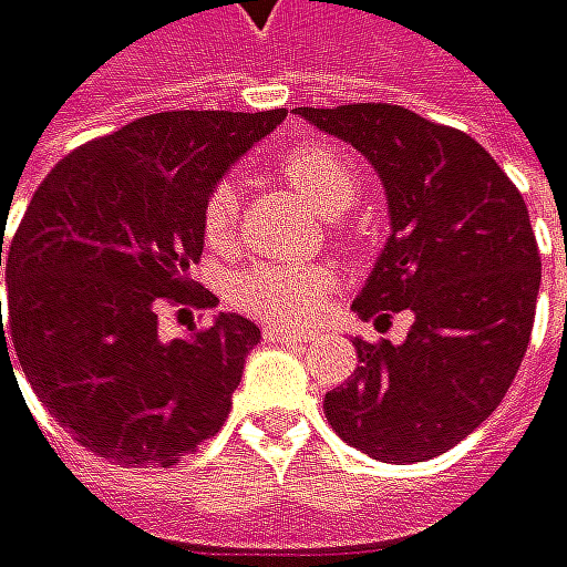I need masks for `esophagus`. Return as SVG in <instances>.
Segmentation results:
<instances>
[{"instance_id":"1","label":"esophagus","mask_w":567,"mask_h":567,"mask_svg":"<svg viewBox=\"0 0 567 567\" xmlns=\"http://www.w3.org/2000/svg\"><path fill=\"white\" fill-rule=\"evenodd\" d=\"M261 332H264V339L267 342H290V344H306V342H312L316 336L312 332H290V329H280V326H261Z\"/></svg>"}]
</instances>
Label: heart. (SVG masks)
I'll return each mask as SVG.
<instances>
[{
    "instance_id": "obj_1",
    "label": "heart",
    "mask_w": 567,
    "mask_h": 567,
    "mask_svg": "<svg viewBox=\"0 0 567 567\" xmlns=\"http://www.w3.org/2000/svg\"><path fill=\"white\" fill-rule=\"evenodd\" d=\"M284 183L306 199L322 216L344 213L361 193V171L351 154L332 144H300L280 157ZM238 219V196L231 183H216L199 209V231L213 251H225L235 238ZM336 277L326 267H274L255 264L238 274L235 280V303L251 316L280 326H303L309 322L326 297L332 293Z\"/></svg>"
}]
</instances>
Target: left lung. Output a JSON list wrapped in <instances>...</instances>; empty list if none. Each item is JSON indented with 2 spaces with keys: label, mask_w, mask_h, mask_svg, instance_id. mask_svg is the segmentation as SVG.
I'll return each mask as SVG.
<instances>
[{
  "label": "left lung",
  "mask_w": 567,
  "mask_h": 567,
  "mask_svg": "<svg viewBox=\"0 0 567 567\" xmlns=\"http://www.w3.org/2000/svg\"><path fill=\"white\" fill-rule=\"evenodd\" d=\"M381 174L390 238L354 312L416 316L403 344L354 339L326 420L358 452L403 465L458 445L513 384L543 280L519 189L471 135L390 102L297 109Z\"/></svg>",
  "instance_id": "left-lung-1"
}]
</instances>
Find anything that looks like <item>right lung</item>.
<instances>
[{"instance_id":"obj_1","label":"right lung","mask_w":567,"mask_h":567,"mask_svg":"<svg viewBox=\"0 0 567 567\" xmlns=\"http://www.w3.org/2000/svg\"><path fill=\"white\" fill-rule=\"evenodd\" d=\"M284 115L183 109L135 118L70 151L34 189L9 255L0 238L2 358L19 354L38 400L86 452L171 467L223 429L261 329L219 312L167 342L157 309L219 306L189 280L203 258V199Z\"/></svg>"}]
</instances>
